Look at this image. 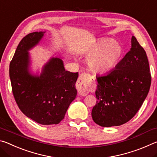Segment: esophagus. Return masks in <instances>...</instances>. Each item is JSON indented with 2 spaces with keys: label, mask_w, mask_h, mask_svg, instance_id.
Here are the masks:
<instances>
[{
  "label": "esophagus",
  "mask_w": 157,
  "mask_h": 157,
  "mask_svg": "<svg viewBox=\"0 0 157 157\" xmlns=\"http://www.w3.org/2000/svg\"><path fill=\"white\" fill-rule=\"evenodd\" d=\"M91 78L89 74L82 73L79 76L77 82V89L79 94L81 95H86L91 89Z\"/></svg>",
  "instance_id": "obj_1"
}]
</instances>
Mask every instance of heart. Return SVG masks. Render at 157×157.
<instances>
[{
	"label": "heart",
	"instance_id": "heart-1",
	"mask_svg": "<svg viewBox=\"0 0 157 157\" xmlns=\"http://www.w3.org/2000/svg\"><path fill=\"white\" fill-rule=\"evenodd\" d=\"M87 64L95 73H109L123 57V48L111 39H101L89 48L86 52Z\"/></svg>",
	"mask_w": 157,
	"mask_h": 157
}]
</instances>
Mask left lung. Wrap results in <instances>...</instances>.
<instances>
[{
  "label": "left lung",
  "instance_id": "1",
  "mask_svg": "<svg viewBox=\"0 0 157 157\" xmlns=\"http://www.w3.org/2000/svg\"><path fill=\"white\" fill-rule=\"evenodd\" d=\"M92 118L101 127L119 126L134 117L150 91L151 74L145 50L132 37V47L115 68L97 75Z\"/></svg>",
  "mask_w": 157,
  "mask_h": 157
}]
</instances>
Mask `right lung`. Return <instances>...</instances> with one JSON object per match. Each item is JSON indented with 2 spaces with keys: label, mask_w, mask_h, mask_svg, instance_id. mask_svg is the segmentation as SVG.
Wrapping results in <instances>:
<instances>
[{
  "label": "right lung",
  "mask_w": 157,
  "mask_h": 157,
  "mask_svg": "<svg viewBox=\"0 0 157 157\" xmlns=\"http://www.w3.org/2000/svg\"><path fill=\"white\" fill-rule=\"evenodd\" d=\"M46 32L28 34L20 41L10 64L12 93L20 110L41 124H56L62 121L77 95L78 73L65 70L59 57H51L40 75L30 71V55Z\"/></svg>",
  "instance_id": "obj_1"
}]
</instances>
